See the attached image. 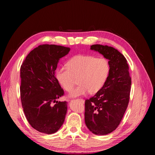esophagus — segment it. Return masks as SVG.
<instances>
[{
  "label": "esophagus",
  "instance_id": "34e87169",
  "mask_svg": "<svg viewBox=\"0 0 155 155\" xmlns=\"http://www.w3.org/2000/svg\"><path fill=\"white\" fill-rule=\"evenodd\" d=\"M78 100H80V101H81V102H83V103L84 102V100H83V99H78Z\"/></svg>",
  "mask_w": 155,
  "mask_h": 155
}]
</instances>
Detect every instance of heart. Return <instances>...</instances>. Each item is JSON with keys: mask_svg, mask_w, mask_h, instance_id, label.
<instances>
[{"mask_svg": "<svg viewBox=\"0 0 155 155\" xmlns=\"http://www.w3.org/2000/svg\"><path fill=\"white\" fill-rule=\"evenodd\" d=\"M67 67H59L55 78L65 91L70 92L74 86V78L79 85L70 93V97L84 96L89 92L95 94L105 84L110 72V64L107 59L91 55H77L67 63Z\"/></svg>", "mask_w": 155, "mask_h": 155, "instance_id": "1", "label": "heart"}]
</instances>
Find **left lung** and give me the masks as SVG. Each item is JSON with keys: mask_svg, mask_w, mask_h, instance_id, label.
<instances>
[{"mask_svg": "<svg viewBox=\"0 0 155 155\" xmlns=\"http://www.w3.org/2000/svg\"><path fill=\"white\" fill-rule=\"evenodd\" d=\"M94 50L109 59L110 72L104 86L85 102V121L88 129L96 135L112 133L119 125L127 108L131 88L127 61L111 46L93 45Z\"/></svg>", "mask_w": 155, "mask_h": 155, "instance_id": "obj_1", "label": "left lung"}]
</instances>
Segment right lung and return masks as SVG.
Instances as JSON below:
<instances>
[{"label":"right lung","instance_id":"obj_1","mask_svg":"<svg viewBox=\"0 0 155 155\" xmlns=\"http://www.w3.org/2000/svg\"><path fill=\"white\" fill-rule=\"evenodd\" d=\"M70 48L42 45L26 56L21 67V99L26 118L39 132L51 134L64 123L67 102L58 101L64 94L55 76L60 58Z\"/></svg>","mask_w":155,"mask_h":155}]
</instances>
